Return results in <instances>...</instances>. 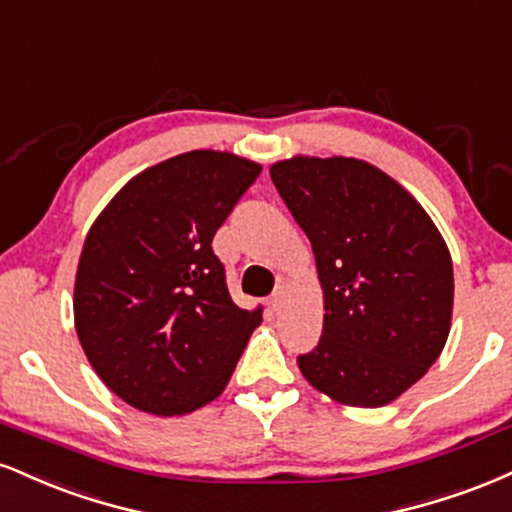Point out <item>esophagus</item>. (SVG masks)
I'll return each instance as SVG.
<instances>
[{
	"mask_svg": "<svg viewBox=\"0 0 512 512\" xmlns=\"http://www.w3.org/2000/svg\"><path fill=\"white\" fill-rule=\"evenodd\" d=\"M282 299H285V290H282V287H278V290H275L273 294H270V299H268V309H270V311H280Z\"/></svg>",
	"mask_w": 512,
	"mask_h": 512,
	"instance_id": "esophagus-1",
	"label": "esophagus"
}]
</instances>
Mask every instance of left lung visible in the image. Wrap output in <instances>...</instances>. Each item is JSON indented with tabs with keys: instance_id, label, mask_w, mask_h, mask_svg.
Segmentation results:
<instances>
[{
	"instance_id": "obj_1",
	"label": "left lung",
	"mask_w": 512,
	"mask_h": 512,
	"mask_svg": "<svg viewBox=\"0 0 512 512\" xmlns=\"http://www.w3.org/2000/svg\"><path fill=\"white\" fill-rule=\"evenodd\" d=\"M270 179L309 237L326 299L321 340L299 354V369L345 405H388L448 340L453 261L441 232L364 160H282Z\"/></svg>"
}]
</instances>
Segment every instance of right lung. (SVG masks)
<instances>
[{
    "label": "right lung",
    "mask_w": 512,
    "mask_h": 512,
    "mask_svg": "<svg viewBox=\"0 0 512 512\" xmlns=\"http://www.w3.org/2000/svg\"><path fill=\"white\" fill-rule=\"evenodd\" d=\"M261 165L191 150L148 167L90 227L74 318L90 366L141 412H194L225 390L261 309L232 302L213 237Z\"/></svg>",
    "instance_id": "obj_1"
}]
</instances>
